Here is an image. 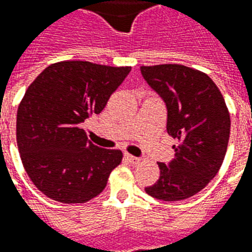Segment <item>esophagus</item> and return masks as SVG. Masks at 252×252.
I'll return each instance as SVG.
<instances>
[{
  "instance_id": "1",
  "label": "esophagus",
  "mask_w": 252,
  "mask_h": 252,
  "mask_svg": "<svg viewBox=\"0 0 252 252\" xmlns=\"http://www.w3.org/2000/svg\"><path fill=\"white\" fill-rule=\"evenodd\" d=\"M126 158L128 161H129V162H132V164H139L140 162V158L139 157H134V156H132V155H129V153H126Z\"/></svg>"
}]
</instances>
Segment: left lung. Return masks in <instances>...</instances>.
<instances>
[{"label": "left lung", "mask_w": 252, "mask_h": 252, "mask_svg": "<svg viewBox=\"0 0 252 252\" xmlns=\"http://www.w3.org/2000/svg\"><path fill=\"white\" fill-rule=\"evenodd\" d=\"M141 74L168 108L166 130L178 140L174 160L158 162L160 177L145 188L161 201H182L216 177L230 137V113L220 88L202 71L182 64L141 66Z\"/></svg>", "instance_id": "left-lung-1"}]
</instances>
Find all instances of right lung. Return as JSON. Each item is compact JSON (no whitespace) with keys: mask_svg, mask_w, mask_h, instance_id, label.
I'll return each mask as SVG.
<instances>
[{"mask_svg":"<svg viewBox=\"0 0 252 252\" xmlns=\"http://www.w3.org/2000/svg\"><path fill=\"white\" fill-rule=\"evenodd\" d=\"M129 71L63 61L29 86L17 111V145L28 176L49 198L84 203L104 190L123 153L94 145L80 123L104 109Z\"/></svg>","mask_w":252,"mask_h":252,"instance_id":"obj_1","label":"right lung"}]
</instances>
